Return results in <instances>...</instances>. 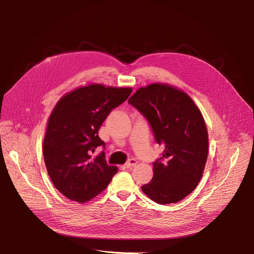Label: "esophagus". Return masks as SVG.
Masks as SVG:
<instances>
[{"instance_id":"esophagus-1","label":"esophagus","mask_w":254,"mask_h":254,"mask_svg":"<svg viewBox=\"0 0 254 254\" xmlns=\"http://www.w3.org/2000/svg\"><path fill=\"white\" fill-rule=\"evenodd\" d=\"M136 164H137V162H136L135 159H130V160H128V161L126 163L125 167L127 168V169H131L132 167L136 166Z\"/></svg>"}]
</instances>
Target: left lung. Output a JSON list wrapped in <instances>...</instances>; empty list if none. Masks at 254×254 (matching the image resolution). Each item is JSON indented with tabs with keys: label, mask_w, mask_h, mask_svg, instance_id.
Masks as SVG:
<instances>
[{
	"label": "left lung",
	"mask_w": 254,
	"mask_h": 254,
	"mask_svg": "<svg viewBox=\"0 0 254 254\" xmlns=\"http://www.w3.org/2000/svg\"><path fill=\"white\" fill-rule=\"evenodd\" d=\"M150 122L165 148L155 162L154 177L141 191L159 204L177 203L199 184L208 157V131L193 99L167 83L139 87L128 99Z\"/></svg>",
	"instance_id": "8db88e82"
}]
</instances>
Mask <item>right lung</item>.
<instances>
[{
    "mask_svg": "<svg viewBox=\"0 0 254 254\" xmlns=\"http://www.w3.org/2000/svg\"><path fill=\"white\" fill-rule=\"evenodd\" d=\"M130 87L90 83L64 94L48 119L43 141L46 169L55 188L66 198L84 203L101 193L118 173L107 165L98 129L110 113L127 99Z\"/></svg>",
    "mask_w": 254,
    "mask_h": 254,
    "instance_id": "1",
    "label": "right lung"
}]
</instances>
